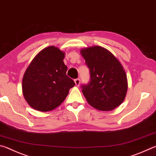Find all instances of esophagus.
I'll list each match as a JSON object with an SVG mask.
<instances>
[{
	"label": "esophagus",
	"mask_w": 156,
	"mask_h": 156,
	"mask_svg": "<svg viewBox=\"0 0 156 156\" xmlns=\"http://www.w3.org/2000/svg\"><path fill=\"white\" fill-rule=\"evenodd\" d=\"M74 83H75V84H76V87H79V86H80V80L79 78L75 79Z\"/></svg>",
	"instance_id": "34e87169"
}]
</instances>
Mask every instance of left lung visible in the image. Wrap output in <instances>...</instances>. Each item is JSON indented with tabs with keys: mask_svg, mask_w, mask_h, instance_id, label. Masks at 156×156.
I'll list each match as a JSON object with an SVG mask.
<instances>
[{
	"mask_svg": "<svg viewBox=\"0 0 156 156\" xmlns=\"http://www.w3.org/2000/svg\"><path fill=\"white\" fill-rule=\"evenodd\" d=\"M90 70V81L82 86L87 102L101 111H110L123 102L127 90L125 70L119 61L103 47L80 50Z\"/></svg>",
	"mask_w": 156,
	"mask_h": 156,
	"instance_id": "obj_1",
	"label": "left lung"
}]
</instances>
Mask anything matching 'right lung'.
<instances>
[{
  "label": "right lung",
  "mask_w": 156,
  "mask_h": 156,
  "mask_svg": "<svg viewBox=\"0 0 156 156\" xmlns=\"http://www.w3.org/2000/svg\"><path fill=\"white\" fill-rule=\"evenodd\" d=\"M65 52L51 46L40 51L27 67L22 79V93L30 107L41 112L60 106L75 85L66 75Z\"/></svg>",
  "instance_id": "obj_1"
}]
</instances>
